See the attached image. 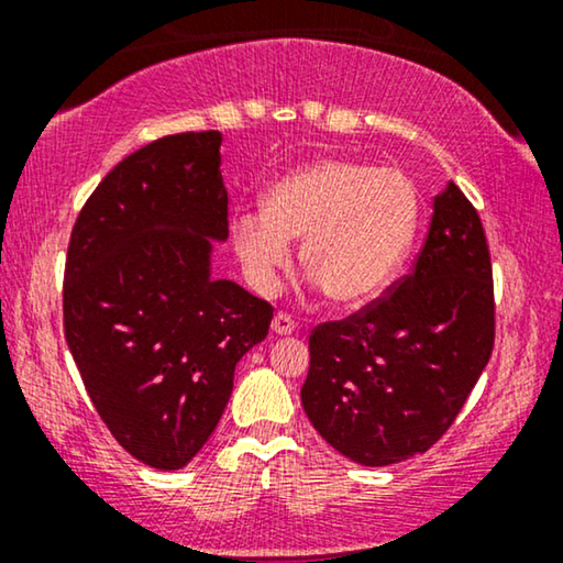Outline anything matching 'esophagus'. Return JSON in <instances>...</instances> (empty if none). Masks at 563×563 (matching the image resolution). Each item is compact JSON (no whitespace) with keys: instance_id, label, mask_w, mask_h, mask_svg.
I'll return each instance as SVG.
<instances>
[{"instance_id":"34e87169","label":"esophagus","mask_w":563,"mask_h":563,"mask_svg":"<svg viewBox=\"0 0 563 563\" xmlns=\"http://www.w3.org/2000/svg\"><path fill=\"white\" fill-rule=\"evenodd\" d=\"M272 330L276 335H291L297 330V322L291 320L287 312H276L274 320H272Z\"/></svg>"}]
</instances>
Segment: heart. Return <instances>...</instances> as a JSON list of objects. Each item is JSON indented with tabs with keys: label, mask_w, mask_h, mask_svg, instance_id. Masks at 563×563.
Listing matches in <instances>:
<instances>
[{
	"label": "heart",
	"mask_w": 563,
	"mask_h": 563,
	"mask_svg": "<svg viewBox=\"0 0 563 563\" xmlns=\"http://www.w3.org/2000/svg\"><path fill=\"white\" fill-rule=\"evenodd\" d=\"M420 197L405 174L358 161L322 158L282 176L264 212L233 220L235 256L249 284L272 295L302 238L299 261L338 307L379 297L410 251Z\"/></svg>",
	"instance_id": "heart-1"
}]
</instances>
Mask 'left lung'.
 Returning a JSON list of instances; mask_svg holds the SVG:
<instances>
[{"label": "left lung", "instance_id": "8db88e82", "mask_svg": "<svg viewBox=\"0 0 563 563\" xmlns=\"http://www.w3.org/2000/svg\"><path fill=\"white\" fill-rule=\"evenodd\" d=\"M492 345L487 238L474 205L449 181L433 199L412 272L351 318L312 330L302 407L345 459L397 464L451 428Z\"/></svg>", "mask_w": 563, "mask_h": 563}]
</instances>
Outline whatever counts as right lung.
I'll return each instance as SVG.
<instances>
[{"instance_id":"obj_1","label":"right lung","mask_w":563,"mask_h":563,"mask_svg":"<svg viewBox=\"0 0 563 563\" xmlns=\"http://www.w3.org/2000/svg\"><path fill=\"white\" fill-rule=\"evenodd\" d=\"M218 130L158 137L122 158L71 230L64 330L84 387L122 449L187 466L218 428L238 361L274 307L212 279L228 238Z\"/></svg>"}]
</instances>
